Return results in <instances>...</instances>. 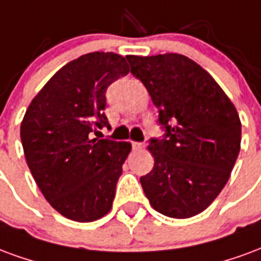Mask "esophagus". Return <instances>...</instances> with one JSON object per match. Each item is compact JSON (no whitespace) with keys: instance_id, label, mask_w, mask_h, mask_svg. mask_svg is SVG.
<instances>
[{"instance_id":"esophagus-1","label":"esophagus","mask_w":261,"mask_h":261,"mask_svg":"<svg viewBox=\"0 0 261 261\" xmlns=\"http://www.w3.org/2000/svg\"><path fill=\"white\" fill-rule=\"evenodd\" d=\"M143 147H144V143H142V142H132L133 150H142Z\"/></svg>"}]
</instances>
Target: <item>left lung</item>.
Listing matches in <instances>:
<instances>
[{
	"mask_svg": "<svg viewBox=\"0 0 261 261\" xmlns=\"http://www.w3.org/2000/svg\"><path fill=\"white\" fill-rule=\"evenodd\" d=\"M159 108L163 138H151L154 167L140 178L154 210L189 218L206 210L229 179L241 149L237 108L217 82L180 54L126 57Z\"/></svg>",
	"mask_w": 261,
	"mask_h": 261,
	"instance_id": "1",
	"label": "left lung"
}]
</instances>
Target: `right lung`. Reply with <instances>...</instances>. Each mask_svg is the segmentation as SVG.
<instances>
[{
    "instance_id": "right-lung-1",
    "label": "right lung",
    "mask_w": 261,
    "mask_h": 261,
    "mask_svg": "<svg viewBox=\"0 0 261 261\" xmlns=\"http://www.w3.org/2000/svg\"><path fill=\"white\" fill-rule=\"evenodd\" d=\"M129 73L122 55L89 53L61 68L30 102L20 125L24 157L47 201L69 220L111 210L128 142L93 139L108 125L106 91Z\"/></svg>"
}]
</instances>
